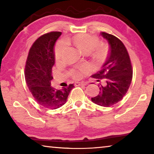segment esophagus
<instances>
[{
    "instance_id": "34e87169",
    "label": "esophagus",
    "mask_w": 154,
    "mask_h": 154,
    "mask_svg": "<svg viewBox=\"0 0 154 154\" xmlns=\"http://www.w3.org/2000/svg\"><path fill=\"white\" fill-rule=\"evenodd\" d=\"M87 83L85 82H75V86H80V85H86Z\"/></svg>"
}]
</instances>
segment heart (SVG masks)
Wrapping results in <instances>:
<instances>
[{"instance_id": "heart-1", "label": "heart", "mask_w": 154, "mask_h": 154, "mask_svg": "<svg viewBox=\"0 0 154 154\" xmlns=\"http://www.w3.org/2000/svg\"><path fill=\"white\" fill-rule=\"evenodd\" d=\"M75 43L81 51L85 53H90L92 51V57L97 63H103L108 56L109 48L105 44L100 43L99 38L95 36L88 34H78L72 38ZM65 48V43L60 41L57 43L55 48V58L57 61L60 60L62 52ZM90 66L88 64L83 65L77 69H74L71 72L72 77L74 79H80L83 75L88 74L90 71Z\"/></svg>"}]
</instances>
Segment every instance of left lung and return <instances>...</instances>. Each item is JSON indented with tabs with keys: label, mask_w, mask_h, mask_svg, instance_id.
<instances>
[{
	"label": "left lung",
	"mask_w": 154,
	"mask_h": 154,
	"mask_svg": "<svg viewBox=\"0 0 154 154\" xmlns=\"http://www.w3.org/2000/svg\"><path fill=\"white\" fill-rule=\"evenodd\" d=\"M100 35L108 41L110 50L103 69L92 76L100 82V92L91 100L96 105L107 107L119 102L126 94L132 82V70L124 43L110 34L102 32Z\"/></svg>",
	"instance_id": "1"
}]
</instances>
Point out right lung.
Masks as SVG:
<instances>
[{
    "mask_svg": "<svg viewBox=\"0 0 154 154\" xmlns=\"http://www.w3.org/2000/svg\"><path fill=\"white\" fill-rule=\"evenodd\" d=\"M62 35L51 32L40 36L30 49L25 66V79L28 89L39 105L56 109L66 103L73 84L57 90L51 85L52 67L55 64L54 45Z\"/></svg>",
    "mask_w": 154,
    "mask_h": 154,
    "instance_id": "right-lung-1",
    "label": "right lung"
}]
</instances>
